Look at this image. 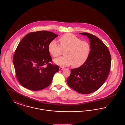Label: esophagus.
I'll list each match as a JSON object with an SVG mask.
<instances>
[{
	"label": "esophagus",
	"instance_id": "34e87169",
	"mask_svg": "<svg viewBox=\"0 0 125 125\" xmlns=\"http://www.w3.org/2000/svg\"><path fill=\"white\" fill-rule=\"evenodd\" d=\"M64 69H65V68H63V67H60V70H64Z\"/></svg>",
	"mask_w": 125,
	"mask_h": 125
}]
</instances>
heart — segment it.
<instances>
[{
    "mask_svg": "<svg viewBox=\"0 0 125 125\" xmlns=\"http://www.w3.org/2000/svg\"><path fill=\"white\" fill-rule=\"evenodd\" d=\"M60 45L56 41L52 40L48 45V50L53 57L61 55L62 50H65V56L54 60L58 65L67 66L72 65L74 68L83 65L89 56L90 46L88 42L82 41L80 38L72 34H66L59 39Z\"/></svg>",
    "mask_w": 125,
    "mask_h": 125,
    "instance_id": "obj_1",
    "label": "heart"
}]
</instances>
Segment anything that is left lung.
Returning a JSON list of instances; mask_svg holds the SVG:
<instances>
[{
  "label": "left lung",
  "mask_w": 125,
  "mask_h": 125,
  "mask_svg": "<svg viewBox=\"0 0 125 125\" xmlns=\"http://www.w3.org/2000/svg\"><path fill=\"white\" fill-rule=\"evenodd\" d=\"M79 33L88 37L90 53L83 65L72 69L66 82L78 93L88 94L99 89L104 83L110 70L111 57L107 46L96 36L85 32Z\"/></svg>",
  "instance_id": "8db88e82"
}]
</instances>
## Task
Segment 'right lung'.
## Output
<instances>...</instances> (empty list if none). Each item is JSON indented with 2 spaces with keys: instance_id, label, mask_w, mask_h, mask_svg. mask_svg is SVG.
I'll use <instances>...</instances> for the list:
<instances>
[{
  "instance_id": "1",
  "label": "right lung",
  "mask_w": 125,
  "mask_h": 125,
  "mask_svg": "<svg viewBox=\"0 0 125 125\" xmlns=\"http://www.w3.org/2000/svg\"><path fill=\"white\" fill-rule=\"evenodd\" d=\"M58 36L48 31L33 32L19 43L13 64L18 81L25 88L37 91L47 87L59 71L58 65L49 63L52 59L48 50L50 42Z\"/></svg>"
}]
</instances>
